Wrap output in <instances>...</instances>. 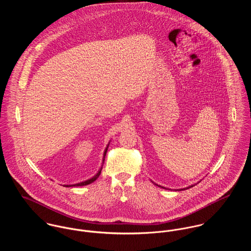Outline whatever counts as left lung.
Here are the masks:
<instances>
[{"instance_id": "obj_1", "label": "left lung", "mask_w": 251, "mask_h": 251, "mask_svg": "<svg viewBox=\"0 0 251 251\" xmlns=\"http://www.w3.org/2000/svg\"><path fill=\"white\" fill-rule=\"evenodd\" d=\"M158 186H160V185H158ZM192 186H194V184H192V185H190V186H188V187H186V188H183V189H179V190H184V189H187V188H190V187H192ZM164 188V187H163Z\"/></svg>"}]
</instances>
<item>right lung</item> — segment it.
I'll return each instance as SVG.
<instances>
[{"label": "right lung", "instance_id": "add662e5", "mask_svg": "<svg viewBox=\"0 0 251 251\" xmlns=\"http://www.w3.org/2000/svg\"><path fill=\"white\" fill-rule=\"evenodd\" d=\"M108 146L107 148L105 149V151H104V154H103V161H104V157H105V155H106V151H107ZM101 169H102V167L100 169V171H99V173L96 175V176H94L92 179H87V180H85V181H82V182H79V183H75V184H72V185H65V186H82V185H87V184H90V183H92V182H94L96 179H98L99 177H100V172H101Z\"/></svg>", "mask_w": 251, "mask_h": 251}]
</instances>
